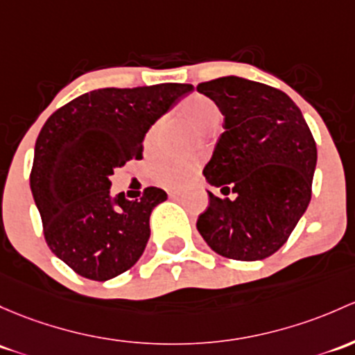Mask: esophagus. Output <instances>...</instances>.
Returning a JSON list of instances; mask_svg holds the SVG:
<instances>
[{"label": "esophagus", "instance_id": "obj_1", "mask_svg": "<svg viewBox=\"0 0 355 355\" xmlns=\"http://www.w3.org/2000/svg\"><path fill=\"white\" fill-rule=\"evenodd\" d=\"M168 196H170V197H177V196H180V190L170 189V190H168Z\"/></svg>", "mask_w": 355, "mask_h": 355}]
</instances>
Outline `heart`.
Segmentation results:
<instances>
[{
	"mask_svg": "<svg viewBox=\"0 0 355 355\" xmlns=\"http://www.w3.org/2000/svg\"><path fill=\"white\" fill-rule=\"evenodd\" d=\"M178 114L202 132L214 130L223 119V112L218 107V103L206 95H200V93H193V95L187 96L178 107ZM162 129V122H156L148 130L146 139H144L148 149L156 148ZM196 170V159H163L155 166V178L158 184L165 185V187H182L192 178Z\"/></svg>",
	"mask_w": 355,
	"mask_h": 355,
	"instance_id": "1",
	"label": "heart"
}]
</instances>
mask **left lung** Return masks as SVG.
<instances>
[{"label": "left lung", "mask_w": 355, "mask_h": 355, "mask_svg": "<svg viewBox=\"0 0 355 355\" xmlns=\"http://www.w3.org/2000/svg\"><path fill=\"white\" fill-rule=\"evenodd\" d=\"M197 92L218 103L225 132L204 177L209 193L197 230L219 255L253 262L286 243L311 200L316 143L296 103L277 88L238 76L206 81Z\"/></svg>", "instance_id": "8db88e82"}]
</instances>
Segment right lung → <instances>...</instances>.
<instances>
[{
	"instance_id": "1",
	"label": "right lung",
	"mask_w": 355,
	"mask_h": 355,
	"mask_svg": "<svg viewBox=\"0 0 355 355\" xmlns=\"http://www.w3.org/2000/svg\"><path fill=\"white\" fill-rule=\"evenodd\" d=\"M192 85L102 88L55 110L40 130L30 189L55 257L81 277L109 281L129 270L149 240V216L166 200L162 189L141 199L112 196L110 177L143 158L148 129Z\"/></svg>"
}]
</instances>
